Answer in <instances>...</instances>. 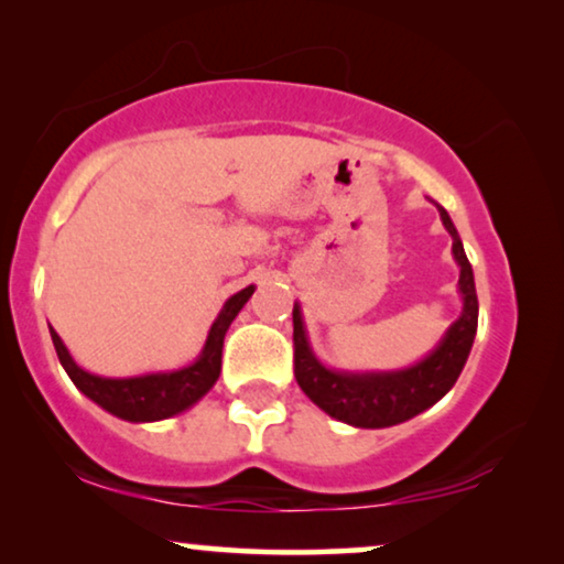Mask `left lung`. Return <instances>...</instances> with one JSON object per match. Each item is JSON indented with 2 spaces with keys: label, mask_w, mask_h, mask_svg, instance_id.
I'll return each instance as SVG.
<instances>
[{
  "label": "left lung",
  "mask_w": 564,
  "mask_h": 564,
  "mask_svg": "<svg viewBox=\"0 0 564 564\" xmlns=\"http://www.w3.org/2000/svg\"><path fill=\"white\" fill-rule=\"evenodd\" d=\"M438 207L444 228L452 236V253L459 267V318L446 328L434 351L421 361L388 372H344L330 369L315 357L307 341L303 311L292 307V341H295V380L300 390L330 419L357 429L398 426L438 403L454 388L477 334V292L465 246L454 228L449 213Z\"/></svg>",
  "instance_id": "left-lung-1"
}]
</instances>
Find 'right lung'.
Segmentation results:
<instances>
[{"label": "right lung", "mask_w": 564, "mask_h": 564, "mask_svg": "<svg viewBox=\"0 0 564 564\" xmlns=\"http://www.w3.org/2000/svg\"><path fill=\"white\" fill-rule=\"evenodd\" d=\"M253 284L243 288L236 295L226 300L220 307L218 318L213 321L207 330L205 346L199 357L187 367L172 369V372H149L135 377H99L76 365L66 344L51 326V338L56 346L61 367L72 377V382L87 395L91 403L105 408L107 413L118 415L130 423H151L164 421L172 415L189 411L199 398L207 395L220 377V359H223V338H226L230 323L241 313V307L249 303L253 295Z\"/></svg>", "instance_id": "right-lung-1"}]
</instances>
